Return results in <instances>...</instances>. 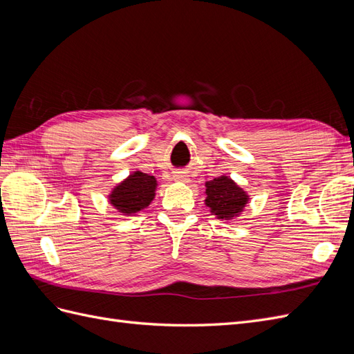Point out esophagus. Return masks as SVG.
<instances>
[{
    "label": "esophagus",
    "mask_w": 354,
    "mask_h": 354,
    "mask_svg": "<svg viewBox=\"0 0 354 354\" xmlns=\"http://www.w3.org/2000/svg\"><path fill=\"white\" fill-rule=\"evenodd\" d=\"M174 180H176V181H181V183H187V181H189L187 176L183 174V173H176V174H174Z\"/></svg>",
    "instance_id": "esophagus-1"
}]
</instances>
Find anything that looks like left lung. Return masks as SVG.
<instances>
[{
  "mask_svg": "<svg viewBox=\"0 0 354 354\" xmlns=\"http://www.w3.org/2000/svg\"><path fill=\"white\" fill-rule=\"evenodd\" d=\"M205 205L218 220H233L243 211L250 196L227 176H220L205 183Z\"/></svg>",
  "mask_w": 354,
  "mask_h": 354,
  "instance_id": "1",
  "label": "left lung"
}]
</instances>
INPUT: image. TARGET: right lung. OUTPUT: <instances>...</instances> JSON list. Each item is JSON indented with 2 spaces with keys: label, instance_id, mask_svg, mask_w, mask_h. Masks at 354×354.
Masks as SVG:
<instances>
[{
  "label": "right lung",
  "instance_id": "1",
  "mask_svg": "<svg viewBox=\"0 0 354 354\" xmlns=\"http://www.w3.org/2000/svg\"><path fill=\"white\" fill-rule=\"evenodd\" d=\"M156 178L142 171H134L120 185H116L109 195L112 207L124 216H134L151 205L155 198Z\"/></svg>",
  "mask_w": 354,
  "mask_h": 354
}]
</instances>
